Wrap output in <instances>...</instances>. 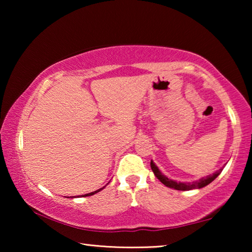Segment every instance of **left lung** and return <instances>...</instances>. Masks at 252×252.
I'll use <instances>...</instances> for the list:
<instances>
[{
  "label": "left lung",
  "mask_w": 252,
  "mask_h": 252,
  "mask_svg": "<svg viewBox=\"0 0 252 252\" xmlns=\"http://www.w3.org/2000/svg\"><path fill=\"white\" fill-rule=\"evenodd\" d=\"M151 169L155 176L159 179V180L163 183L164 186H167L168 188H172V189L176 190H181V191H187V190H192V189H201V188L208 186L209 183H211L215 179L219 176L222 171V169H219L218 171H216L215 173L209 174L207 177H203L201 179H199L198 181H193V182H177L172 180V179H169L162 173L158 167L156 165L155 162L151 160Z\"/></svg>",
  "instance_id": "left-lung-1"
}]
</instances>
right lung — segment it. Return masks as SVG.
<instances>
[{
  "label": "right lung",
  "mask_w": 252,
  "mask_h": 252,
  "mask_svg": "<svg viewBox=\"0 0 252 252\" xmlns=\"http://www.w3.org/2000/svg\"><path fill=\"white\" fill-rule=\"evenodd\" d=\"M105 188V186L103 187V188H101V189H99V190H96V191H93V192H90V193H87V194H82L81 195V197H89V195H93L94 193H96V192H99V191H101L102 189H104Z\"/></svg>",
  "instance_id": "add662e5"
}]
</instances>
